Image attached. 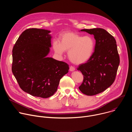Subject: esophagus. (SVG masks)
Here are the masks:
<instances>
[{
    "label": "esophagus",
    "mask_w": 132,
    "mask_h": 132,
    "mask_svg": "<svg viewBox=\"0 0 132 132\" xmlns=\"http://www.w3.org/2000/svg\"><path fill=\"white\" fill-rule=\"evenodd\" d=\"M69 70H70V71H73L75 70V68L74 67H73L72 66H70V67H69Z\"/></svg>",
    "instance_id": "1"
}]
</instances>
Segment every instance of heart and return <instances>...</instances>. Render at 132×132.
<instances>
[{"mask_svg": "<svg viewBox=\"0 0 132 132\" xmlns=\"http://www.w3.org/2000/svg\"><path fill=\"white\" fill-rule=\"evenodd\" d=\"M95 41L90 36H82L73 32H66L60 37V43L54 41V52L63 55L68 52L69 60L73 64L80 65L87 62L91 58L95 48Z\"/></svg>", "mask_w": 132, "mask_h": 132, "instance_id": "1", "label": "heart"}]
</instances>
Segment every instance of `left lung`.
Returning a JSON list of instances; mask_svg holds the SVG:
<instances>
[{
  "label": "left lung",
  "mask_w": 132,
  "mask_h": 132,
  "mask_svg": "<svg viewBox=\"0 0 132 132\" xmlns=\"http://www.w3.org/2000/svg\"><path fill=\"white\" fill-rule=\"evenodd\" d=\"M93 35L96 40L95 52L85 64L77 68L84 76L79 90L85 95H97L113 83L120 64L117 42L114 37L101 28L82 29Z\"/></svg>",
  "instance_id": "obj_1"
}]
</instances>
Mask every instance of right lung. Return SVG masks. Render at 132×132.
I'll return each instance as SVG.
<instances>
[{
  "label": "right lung",
  "instance_id": "add662e5",
  "mask_svg": "<svg viewBox=\"0 0 132 132\" xmlns=\"http://www.w3.org/2000/svg\"><path fill=\"white\" fill-rule=\"evenodd\" d=\"M51 31L32 28L23 31L12 50V71L20 88L30 95L48 98L57 91L68 65L47 57Z\"/></svg>",
  "mask_w": 132,
  "mask_h": 132
}]
</instances>
